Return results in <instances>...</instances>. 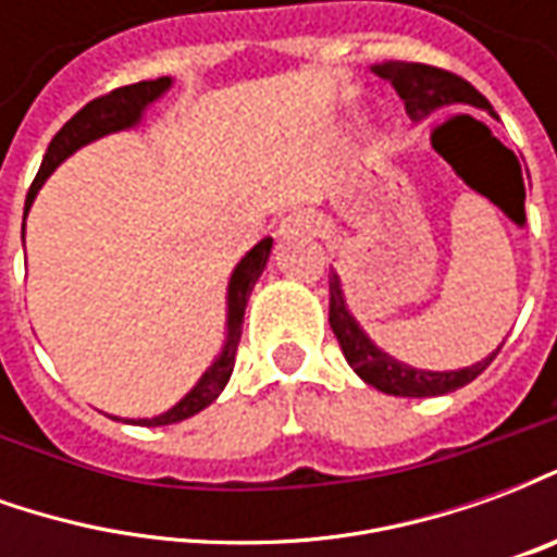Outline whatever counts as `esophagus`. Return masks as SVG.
<instances>
[{
	"label": "esophagus",
	"instance_id": "1",
	"mask_svg": "<svg viewBox=\"0 0 557 557\" xmlns=\"http://www.w3.org/2000/svg\"><path fill=\"white\" fill-rule=\"evenodd\" d=\"M280 238H313L319 235V220L310 211H292L280 220Z\"/></svg>",
	"mask_w": 557,
	"mask_h": 557
}]
</instances>
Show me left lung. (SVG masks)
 <instances>
[{
    "label": "left lung",
    "instance_id": "1",
    "mask_svg": "<svg viewBox=\"0 0 557 557\" xmlns=\"http://www.w3.org/2000/svg\"><path fill=\"white\" fill-rule=\"evenodd\" d=\"M373 71L379 77L391 79V86L397 89V95L406 103V113L414 122L426 119L442 107H450V103H471V107L490 110V115H495L490 101L471 83L456 77L450 71H442V67L420 65V62H385V65H375ZM327 283H331L327 322H331L334 337L339 339V349L346 355L351 370L382 394H394V397H442V394H450L456 387H466L468 382H474L490 367L492 358L498 355V351H492L490 358H483L480 363H471L466 370H450V373L414 370L409 363L391 358L387 351L379 349L373 339L363 334L358 319L346 307V295H343L337 274H331Z\"/></svg>",
    "mask_w": 557,
    "mask_h": 557
}]
</instances>
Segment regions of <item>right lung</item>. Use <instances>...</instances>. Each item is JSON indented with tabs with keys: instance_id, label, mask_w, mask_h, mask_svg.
Segmentation results:
<instances>
[{
	"instance_id": "obj_1",
	"label": "right lung",
	"mask_w": 557,
	"mask_h": 557,
	"mask_svg": "<svg viewBox=\"0 0 557 557\" xmlns=\"http://www.w3.org/2000/svg\"><path fill=\"white\" fill-rule=\"evenodd\" d=\"M170 77L158 79H143V83H134V86H122V89L110 91V95H101L89 101L83 110H79L74 119H67L62 131L55 134L53 143L47 146V154L41 160V170L32 182L29 194H26V211H23V220L29 214L35 196L41 190V184L50 178V172L62 163L65 158H71L77 148L89 146L95 139L107 137V134H115V131H125V127H134L146 113L148 103H154L170 89ZM26 230V223H23ZM271 238H262L256 244L250 253L244 256L242 262L235 265L230 277V292H226V343L223 349L214 358V363L208 367L202 379L190 387V394H184V399H178L170 411H163L158 418H143L134 420L139 426H166V423H178V420L194 418L196 411H202L206 406H211L214 399L220 397V391L226 387L232 375V367H235V351H238V343H242V325H244V307H247V298L253 292L256 280L262 277V271L268 265V256H271ZM131 423V420H127Z\"/></svg>"
}]
</instances>
